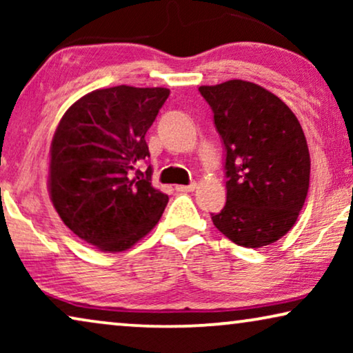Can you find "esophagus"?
Wrapping results in <instances>:
<instances>
[{"mask_svg": "<svg viewBox=\"0 0 353 353\" xmlns=\"http://www.w3.org/2000/svg\"><path fill=\"white\" fill-rule=\"evenodd\" d=\"M196 188H197L196 183H191V185H188V186L178 185V186H175V190H176L178 192H191V191H194Z\"/></svg>", "mask_w": 353, "mask_h": 353, "instance_id": "1", "label": "esophagus"}]
</instances>
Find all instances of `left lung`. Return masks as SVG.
I'll list each match as a JSON object with an SVG mask.
<instances>
[{
  "instance_id": "obj_1",
  "label": "left lung",
  "mask_w": 353,
  "mask_h": 353,
  "mask_svg": "<svg viewBox=\"0 0 353 353\" xmlns=\"http://www.w3.org/2000/svg\"><path fill=\"white\" fill-rule=\"evenodd\" d=\"M199 91L226 152V204L212 221L243 248L272 244L296 223L308 192L310 154L301 123L278 96L252 81Z\"/></svg>"
}]
</instances>
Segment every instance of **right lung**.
Masks as SVG:
<instances>
[{"instance_id":"1","label":"right lung","mask_w":353,"mask_h":353,"mask_svg":"<svg viewBox=\"0 0 353 353\" xmlns=\"http://www.w3.org/2000/svg\"><path fill=\"white\" fill-rule=\"evenodd\" d=\"M170 94L167 88L112 86L75 101L62 115L50 149L51 202L80 239L122 252L144 238L168 196L138 163L149 157L146 132Z\"/></svg>"}]
</instances>
